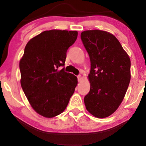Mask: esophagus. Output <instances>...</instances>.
<instances>
[{"label":"esophagus","instance_id":"34e87169","mask_svg":"<svg viewBox=\"0 0 146 146\" xmlns=\"http://www.w3.org/2000/svg\"><path fill=\"white\" fill-rule=\"evenodd\" d=\"M78 78V82H80L82 80V77L81 75H78L77 76Z\"/></svg>","mask_w":146,"mask_h":146}]
</instances>
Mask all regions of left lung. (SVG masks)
<instances>
[{
  "label": "left lung",
  "instance_id": "left-lung-1",
  "mask_svg": "<svg viewBox=\"0 0 146 146\" xmlns=\"http://www.w3.org/2000/svg\"><path fill=\"white\" fill-rule=\"evenodd\" d=\"M81 39L91 63L86 110L104 118L114 112L123 100L131 78L129 57L112 34L100 30L86 31Z\"/></svg>",
  "mask_w": 146,
  "mask_h": 146
}]
</instances>
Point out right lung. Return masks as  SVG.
Wrapping results in <instances>:
<instances>
[{
  "instance_id": "right-lung-1",
  "label": "right lung",
  "mask_w": 146,
  "mask_h": 146,
  "mask_svg": "<svg viewBox=\"0 0 146 146\" xmlns=\"http://www.w3.org/2000/svg\"><path fill=\"white\" fill-rule=\"evenodd\" d=\"M77 36V31H46L26 45L19 63L21 86L32 108L44 117L62 113L74 92L77 77L58 68Z\"/></svg>"
}]
</instances>
